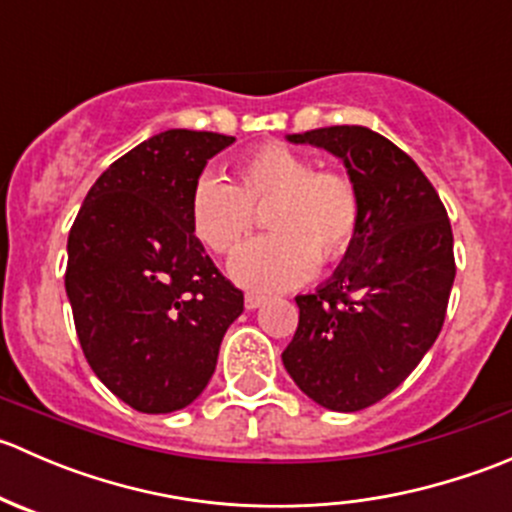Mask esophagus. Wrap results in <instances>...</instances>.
<instances>
[{
  "label": "esophagus",
  "instance_id": "34e87169",
  "mask_svg": "<svg viewBox=\"0 0 512 512\" xmlns=\"http://www.w3.org/2000/svg\"><path fill=\"white\" fill-rule=\"evenodd\" d=\"M262 302H265V297H262V294H255V292L245 294V307L247 309H257Z\"/></svg>",
  "mask_w": 512,
  "mask_h": 512
}]
</instances>
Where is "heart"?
<instances>
[{
    "mask_svg": "<svg viewBox=\"0 0 512 512\" xmlns=\"http://www.w3.org/2000/svg\"><path fill=\"white\" fill-rule=\"evenodd\" d=\"M235 185L203 175L190 193V227L208 250H235L250 232L252 205L272 203L265 223L272 235L252 240L227 265L232 282L275 292L307 282L319 260L347 255L361 225L354 180L317 170L314 158L270 143L237 160Z\"/></svg>",
    "mask_w": 512,
    "mask_h": 512,
    "instance_id": "b5f03b06",
    "label": "heart"
}]
</instances>
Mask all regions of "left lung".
I'll return each mask as SVG.
<instances>
[{
	"mask_svg": "<svg viewBox=\"0 0 512 512\" xmlns=\"http://www.w3.org/2000/svg\"><path fill=\"white\" fill-rule=\"evenodd\" d=\"M339 158L361 198L356 240L327 282L297 294L299 324L282 352L294 384L329 411L376 404L433 347L456 280L453 232L421 168L366 126L289 133Z\"/></svg>",
	"mask_w": 512,
	"mask_h": 512,
	"instance_id": "1",
	"label": "left lung"
}]
</instances>
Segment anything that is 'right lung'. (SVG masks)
Listing matches in <instances>:
<instances>
[{
	"mask_svg": "<svg viewBox=\"0 0 512 512\" xmlns=\"http://www.w3.org/2000/svg\"><path fill=\"white\" fill-rule=\"evenodd\" d=\"M235 138L170 128L108 165L69 232L66 297L94 374L141 414L193 404L242 292L190 227V193Z\"/></svg>",
	"mask_w": 512,
	"mask_h": 512,
	"instance_id": "add662e5",
	"label": "right lung"
}]
</instances>
